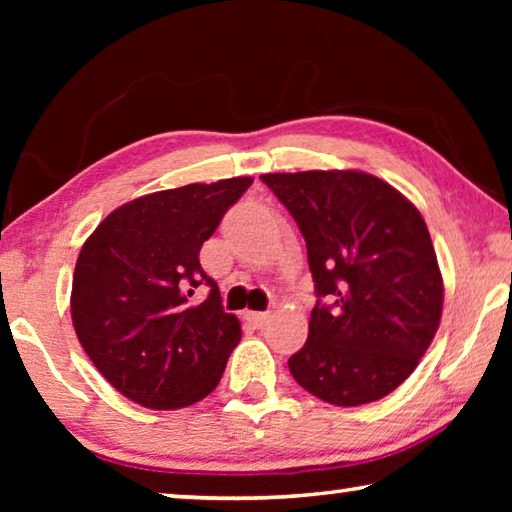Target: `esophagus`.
Wrapping results in <instances>:
<instances>
[{
    "label": "esophagus",
    "mask_w": 512,
    "mask_h": 512,
    "mask_svg": "<svg viewBox=\"0 0 512 512\" xmlns=\"http://www.w3.org/2000/svg\"><path fill=\"white\" fill-rule=\"evenodd\" d=\"M268 318H271L268 316V311H250L248 314V320H253L255 327H264L268 323Z\"/></svg>",
    "instance_id": "esophagus-1"
}]
</instances>
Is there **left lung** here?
<instances>
[{
    "instance_id": "8db88e82",
    "label": "left lung",
    "mask_w": 512,
    "mask_h": 512,
    "mask_svg": "<svg viewBox=\"0 0 512 512\" xmlns=\"http://www.w3.org/2000/svg\"><path fill=\"white\" fill-rule=\"evenodd\" d=\"M262 183L305 237L318 296L305 348L289 359L293 379L334 406L393 393L443 316V275L418 207L363 171L264 173Z\"/></svg>"
}]
</instances>
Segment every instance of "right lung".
I'll return each instance as SVG.
<instances>
[{
	"label": "right lung",
	"instance_id": "add662e5",
	"mask_svg": "<svg viewBox=\"0 0 512 512\" xmlns=\"http://www.w3.org/2000/svg\"><path fill=\"white\" fill-rule=\"evenodd\" d=\"M253 185L239 176L146 194L117 207L85 241L72 280V323L94 366L146 409L210 395L241 339L239 318L201 259L203 241ZM201 283L208 298L189 297Z\"/></svg>",
	"mask_w": 512,
	"mask_h": 512
}]
</instances>
